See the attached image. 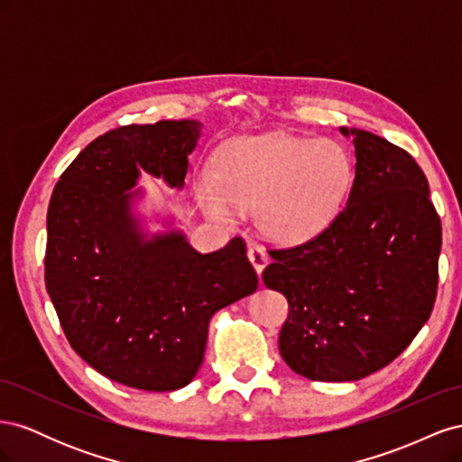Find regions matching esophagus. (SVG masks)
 <instances>
[{"mask_svg": "<svg viewBox=\"0 0 462 462\" xmlns=\"http://www.w3.org/2000/svg\"><path fill=\"white\" fill-rule=\"evenodd\" d=\"M248 260H250V263L254 265V270L258 272V273H262V270L265 268V265H268V253H265V248L263 246H258V245H253L248 248Z\"/></svg>", "mask_w": 462, "mask_h": 462, "instance_id": "obj_1", "label": "esophagus"}]
</instances>
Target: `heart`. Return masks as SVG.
<instances>
[{"label": "heart", "instance_id": "heart-1", "mask_svg": "<svg viewBox=\"0 0 462 462\" xmlns=\"http://www.w3.org/2000/svg\"><path fill=\"white\" fill-rule=\"evenodd\" d=\"M353 183V158L337 141L270 133L229 143L216 173H200L194 190L209 217L231 221L235 208L256 212L270 239L297 245L331 226Z\"/></svg>", "mask_w": 462, "mask_h": 462}]
</instances>
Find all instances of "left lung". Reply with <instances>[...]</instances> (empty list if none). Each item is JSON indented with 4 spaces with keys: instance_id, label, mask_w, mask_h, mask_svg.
I'll list each match as a JSON object with an SVG mask.
<instances>
[{
    "instance_id": "1",
    "label": "left lung",
    "mask_w": 462,
    "mask_h": 462,
    "mask_svg": "<svg viewBox=\"0 0 462 462\" xmlns=\"http://www.w3.org/2000/svg\"><path fill=\"white\" fill-rule=\"evenodd\" d=\"M346 206L314 239L268 250L265 287L289 316L279 353L312 382H356L393 362L428 321L438 295L441 221L407 150L360 129Z\"/></svg>"
}]
</instances>
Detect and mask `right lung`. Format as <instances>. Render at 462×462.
I'll return each mask as SVG.
<instances>
[{
  "label": "right lung",
  "mask_w": 462,
  "mask_h": 462,
  "mask_svg": "<svg viewBox=\"0 0 462 462\" xmlns=\"http://www.w3.org/2000/svg\"><path fill=\"white\" fill-rule=\"evenodd\" d=\"M199 136L200 123L187 119L109 131L67 167L50 200L44 275L65 337L127 387L190 383L209 319L258 287L241 236L200 254L175 231L146 239L131 214L141 171L185 185Z\"/></svg>",
  "instance_id": "right-lung-1"
}]
</instances>
